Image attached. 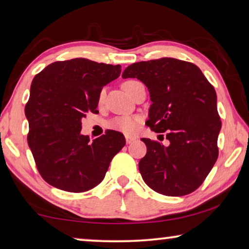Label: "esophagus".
<instances>
[{
    "label": "esophagus",
    "instance_id": "34e87169",
    "mask_svg": "<svg viewBox=\"0 0 249 249\" xmlns=\"http://www.w3.org/2000/svg\"><path fill=\"white\" fill-rule=\"evenodd\" d=\"M135 140H136V138H135V137H130V136H125V142H127V143H128V145H129V143H131L132 142H135Z\"/></svg>",
    "mask_w": 249,
    "mask_h": 249
}]
</instances>
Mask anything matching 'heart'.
<instances>
[{
    "instance_id": "b5f03b06",
    "label": "heart",
    "mask_w": 249,
    "mask_h": 249,
    "mask_svg": "<svg viewBox=\"0 0 249 249\" xmlns=\"http://www.w3.org/2000/svg\"><path fill=\"white\" fill-rule=\"evenodd\" d=\"M137 83H139L138 81L135 80H130L124 83V91L130 95L131 93V89L133 85H136ZM106 94H107V89H100L99 95H98V104L99 107H102L104 103V99H106ZM140 118L137 116H124V117H118L114 118L113 120H111L109 122V127L113 130L120 131L124 135L131 136L137 133V131L139 130V125H140Z\"/></svg>"
}]
</instances>
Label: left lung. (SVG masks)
Listing matches in <instances>:
<instances>
[{
    "label": "left lung",
    "mask_w": 249,
    "mask_h": 249,
    "mask_svg": "<svg viewBox=\"0 0 249 249\" xmlns=\"http://www.w3.org/2000/svg\"><path fill=\"white\" fill-rule=\"evenodd\" d=\"M122 77L142 81L151 106L146 124L165 132L168 146L142 138L147 154L139 161L142 179L167 196L192 193L202 184L219 155L221 120L214 88L196 65L175 58L131 64Z\"/></svg>",
    "instance_id": "obj_1"
}]
</instances>
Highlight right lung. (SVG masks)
I'll use <instances>...</instances> for the list:
<instances>
[{
  "label": "right lung",
  "instance_id": "right-lung-1",
  "mask_svg": "<svg viewBox=\"0 0 249 249\" xmlns=\"http://www.w3.org/2000/svg\"><path fill=\"white\" fill-rule=\"evenodd\" d=\"M120 73V65L74 58L50 64L35 76L24 109L28 145L48 184L81 193L103 181L125 139L121 132L107 130L89 142L81 133V120L86 113L99 112L100 89Z\"/></svg>",
  "mask_w": 249,
  "mask_h": 249
}]
</instances>
